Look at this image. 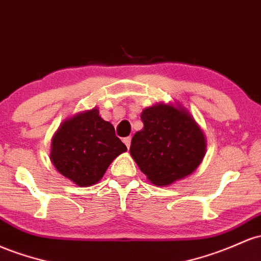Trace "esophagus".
<instances>
[{
    "instance_id": "obj_1",
    "label": "esophagus",
    "mask_w": 261,
    "mask_h": 261,
    "mask_svg": "<svg viewBox=\"0 0 261 261\" xmlns=\"http://www.w3.org/2000/svg\"><path fill=\"white\" fill-rule=\"evenodd\" d=\"M122 141H124V144L126 145V147H127V148H130V145H131V137H130V136L125 137V139L122 140Z\"/></svg>"
}]
</instances>
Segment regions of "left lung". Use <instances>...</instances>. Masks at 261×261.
<instances>
[{
	"label": "left lung",
	"instance_id": "1",
	"mask_svg": "<svg viewBox=\"0 0 261 261\" xmlns=\"http://www.w3.org/2000/svg\"><path fill=\"white\" fill-rule=\"evenodd\" d=\"M174 102L145 108L144 128L131 140V157L154 186H170L190 176L207 150L200 126L187 109Z\"/></svg>",
	"mask_w": 261,
	"mask_h": 261
}]
</instances>
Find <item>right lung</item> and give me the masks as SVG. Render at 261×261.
Segmentation results:
<instances>
[{"label": "right lung", "mask_w": 261, "mask_h": 261, "mask_svg": "<svg viewBox=\"0 0 261 261\" xmlns=\"http://www.w3.org/2000/svg\"><path fill=\"white\" fill-rule=\"evenodd\" d=\"M127 148L99 109L80 111L62 122L51 137L49 159L56 170L79 187L98 183L110 163Z\"/></svg>", "instance_id": "add662e5"}]
</instances>
